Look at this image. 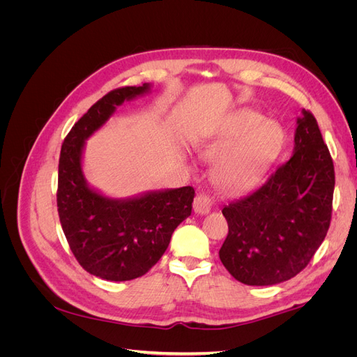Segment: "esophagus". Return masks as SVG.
<instances>
[{
	"label": "esophagus",
	"mask_w": 357,
	"mask_h": 357,
	"mask_svg": "<svg viewBox=\"0 0 357 357\" xmlns=\"http://www.w3.org/2000/svg\"><path fill=\"white\" fill-rule=\"evenodd\" d=\"M213 198L210 197V193L207 192H198L195 201H193V210L198 214H207L211 208Z\"/></svg>",
	"instance_id": "1"
}]
</instances>
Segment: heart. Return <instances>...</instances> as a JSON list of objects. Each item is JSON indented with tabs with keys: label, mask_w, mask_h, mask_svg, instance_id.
<instances>
[{
	"label": "heart",
	"mask_w": 357,
	"mask_h": 357,
	"mask_svg": "<svg viewBox=\"0 0 357 357\" xmlns=\"http://www.w3.org/2000/svg\"><path fill=\"white\" fill-rule=\"evenodd\" d=\"M282 143V129L264 121L261 113L244 109L234 114L199 153L207 162H218L213 171L218 188L240 195L262 180Z\"/></svg>",
	"instance_id": "heart-1"
}]
</instances>
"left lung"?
Returning <instances> with one entry per match:
<instances>
[{"label": "left lung", "mask_w": 357, "mask_h": 357, "mask_svg": "<svg viewBox=\"0 0 357 357\" xmlns=\"http://www.w3.org/2000/svg\"><path fill=\"white\" fill-rule=\"evenodd\" d=\"M333 160L314 114L298 119L295 152L264 185L222 213L228 236L220 261L248 286H269L294 278L325 240L332 219Z\"/></svg>", "instance_id": "8db88e82"}]
</instances>
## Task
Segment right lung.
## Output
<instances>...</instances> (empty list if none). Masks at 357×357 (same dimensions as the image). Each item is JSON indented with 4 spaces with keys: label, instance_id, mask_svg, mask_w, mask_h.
<instances>
[{
    "label": "right lung",
    "instance_id": "1",
    "mask_svg": "<svg viewBox=\"0 0 357 357\" xmlns=\"http://www.w3.org/2000/svg\"><path fill=\"white\" fill-rule=\"evenodd\" d=\"M149 84L123 86L96 101L74 123L61 147L56 204L62 231L84 271L110 282L144 275L165 253L171 235L189 218L192 186L113 201L88 188L80 159L84 139L98 129L114 105L143 93Z\"/></svg>",
    "mask_w": 357,
    "mask_h": 357
}]
</instances>
